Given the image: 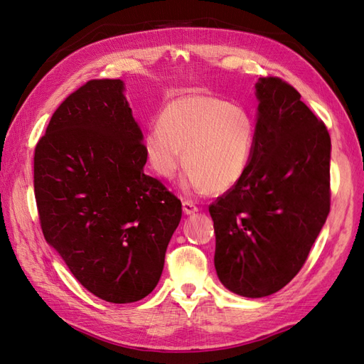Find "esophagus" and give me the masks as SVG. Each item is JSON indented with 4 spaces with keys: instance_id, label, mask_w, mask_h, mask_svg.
I'll list each match as a JSON object with an SVG mask.
<instances>
[{
    "instance_id": "1",
    "label": "esophagus",
    "mask_w": 364,
    "mask_h": 364,
    "mask_svg": "<svg viewBox=\"0 0 364 364\" xmlns=\"http://www.w3.org/2000/svg\"><path fill=\"white\" fill-rule=\"evenodd\" d=\"M182 209H183V213H185L186 215H191V214L199 211V208H197L193 202H188V200H185V202L182 203Z\"/></svg>"
}]
</instances>
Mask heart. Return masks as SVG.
<instances>
[{
    "label": "heart",
    "instance_id": "b5f03b06",
    "mask_svg": "<svg viewBox=\"0 0 364 364\" xmlns=\"http://www.w3.org/2000/svg\"><path fill=\"white\" fill-rule=\"evenodd\" d=\"M255 138V119L245 106L190 92L164 107L159 126L147 130L142 147L161 178H176L185 162L190 190L220 194L235 186L247 171Z\"/></svg>",
    "mask_w": 364,
    "mask_h": 364
}]
</instances>
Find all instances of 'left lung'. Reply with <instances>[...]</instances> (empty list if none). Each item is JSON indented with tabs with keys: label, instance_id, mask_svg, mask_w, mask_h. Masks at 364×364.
<instances>
[{
	"label": "left lung",
	"instance_id": "1",
	"mask_svg": "<svg viewBox=\"0 0 364 364\" xmlns=\"http://www.w3.org/2000/svg\"><path fill=\"white\" fill-rule=\"evenodd\" d=\"M255 87L249 168L209 205L218 279L245 297L277 293L299 273L331 203V138L323 121L279 77H261Z\"/></svg>",
	"mask_w": 364,
	"mask_h": 364
}]
</instances>
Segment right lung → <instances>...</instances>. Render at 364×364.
<instances>
[{
	"label": "right lung",
	"instance_id": "1",
	"mask_svg": "<svg viewBox=\"0 0 364 364\" xmlns=\"http://www.w3.org/2000/svg\"><path fill=\"white\" fill-rule=\"evenodd\" d=\"M119 79L86 82L53 114L35 149L47 243L74 278L112 304L156 287L182 203L147 176L142 132Z\"/></svg>",
	"mask_w": 364,
	"mask_h": 364
}]
</instances>
